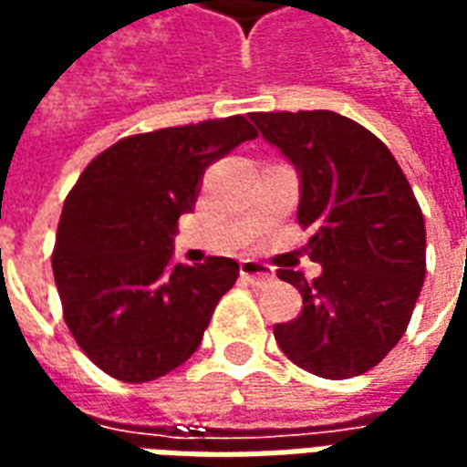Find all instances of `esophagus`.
<instances>
[{
    "mask_svg": "<svg viewBox=\"0 0 467 467\" xmlns=\"http://www.w3.org/2000/svg\"><path fill=\"white\" fill-rule=\"evenodd\" d=\"M240 275H243L247 283L257 285V287H263V285L273 283L275 280L273 267L257 263V260H243V263H240Z\"/></svg>",
    "mask_w": 467,
    "mask_h": 467,
    "instance_id": "esophagus-1",
    "label": "esophagus"
}]
</instances>
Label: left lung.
I'll list each match as a JSON object with an SVG mask.
<instances>
[{
	"label": "left lung",
	"instance_id": "8db88e82",
	"mask_svg": "<svg viewBox=\"0 0 467 467\" xmlns=\"http://www.w3.org/2000/svg\"><path fill=\"white\" fill-rule=\"evenodd\" d=\"M267 142L300 174L297 223L315 227L313 283L280 270L303 313L275 325L280 350L303 370L343 380L398 345L425 280V223L390 150L362 124L327 109L254 112Z\"/></svg>",
	"mask_w": 467,
	"mask_h": 467
}]
</instances>
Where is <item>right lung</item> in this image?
<instances>
[{
  "instance_id": "obj_1",
  "label": "right lung",
  "mask_w": 467,
  "mask_h": 467,
  "mask_svg": "<svg viewBox=\"0 0 467 467\" xmlns=\"http://www.w3.org/2000/svg\"><path fill=\"white\" fill-rule=\"evenodd\" d=\"M257 137L243 115L124 137L97 154L67 194L52 273L77 345L124 382L162 378L202 343L240 275L230 257L174 265L180 214L204 170Z\"/></svg>"
}]
</instances>
